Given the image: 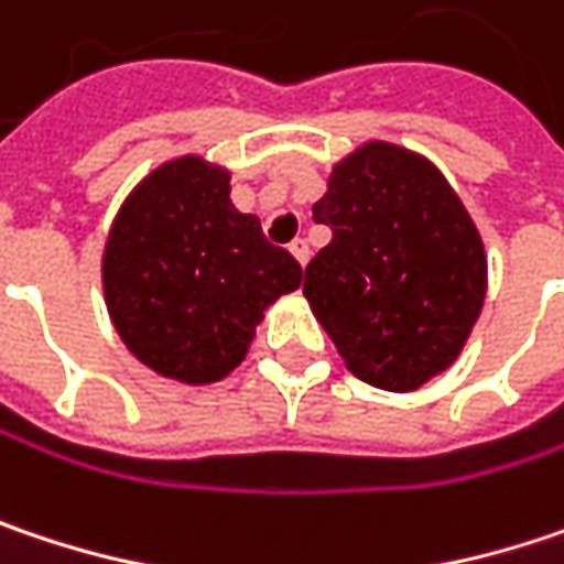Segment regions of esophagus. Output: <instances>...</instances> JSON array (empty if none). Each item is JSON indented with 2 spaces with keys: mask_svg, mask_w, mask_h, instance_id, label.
Returning a JSON list of instances; mask_svg holds the SVG:
<instances>
[{
  "mask_svg": "<svg viewBox=\"0 0 564 564\" xmlns=\"http://www.w3.org/2000/svg\"><path fill=\"white\" fill-rule=\"evenodd\" d=\"M289 250H292V257L302 262V265L307 262V257H311V250H307V240H302V237H295V240L289 243Z\"/></svg>",
  "mask_w": 564,
  "mask_h": 564,
  "instance_id": "esophagus-1",
  "label": "esophagus"
}]
</instances>
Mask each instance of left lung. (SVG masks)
<instances>
[{"label":"left lung","mask_w":564,"mask_h":564,"mask_svg":"<svg viewBox=\"0 0 564 564\" xmlns=\"http://www.w3.org/2000/svg\"><path fill=\"white\" fill-rule=\"evenodd\" d=\"M314 221L334 237L304 269V299L346 369L398 394L446 372L488 292L481 234L446 176L366 141L334 163Z\"/></svg>","instance_id":"left-lung-1"}]
</instances>
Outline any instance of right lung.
<instances>
[{
	"label": "right lung",
	"mask_w": 564,
	"mask_h": 564,
	"mask_svg": "<svg viewBox=\"0 0 564 564\" xmlns=\"http://www.w3.org/2000/svg\"><path fill=\"white\" fill-rule=\"evenodd\" d=\"M302 285V265L230 202V170L185 153L150 170L118 208L105 253V307L131 356L163 379L230 376L262 314Z\"/></svg>",
	"instance_id": "right-lung-1"
}]
</instances>
